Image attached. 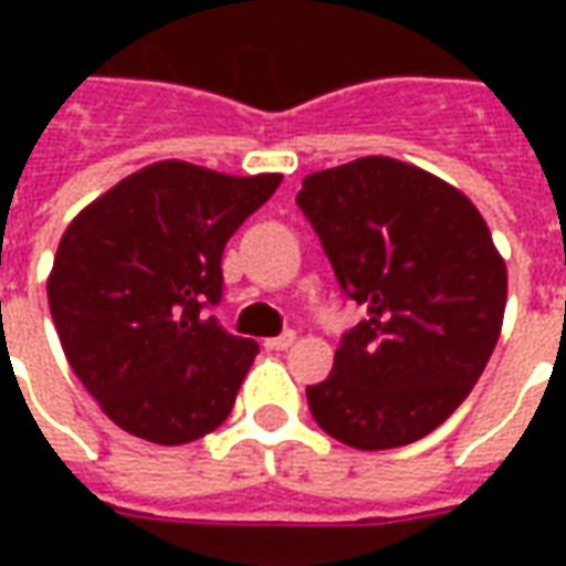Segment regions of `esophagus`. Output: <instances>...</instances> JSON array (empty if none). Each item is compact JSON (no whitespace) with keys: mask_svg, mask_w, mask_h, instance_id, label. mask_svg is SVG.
<instances>
[{"mask_svg":"<svg viewBox=\"0 0 566 566\" xmlns=\"http://www.w3.org/2000/svg\"><path fill=\"white\" fill-rule=\"evenodd\" d=\"M296 343V333L294 331H284L282 336H272V339H266V348H270V352H287V348H291V345Z\"/></svg>","mask_w":566,"mask_h":566,"instance_id":"esophagus-1","label":"esophagus"}]
</instances>
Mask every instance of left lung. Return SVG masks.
Segmentation results:
<instances>
[{"label": "left lung", "instance_id": "left-lung-1", "mask_svg": "<svg viewBox=\"0 0 566 566\" xmlns=\"http://www.w3.org/2000/svg\"><path fill=\"white\" fill-rule=\"evenodd\" d=\"M296 206L345 296L367 306L331 376L306 388L312 418L360 451L427 437L473 391L503 327L506 263L485 218L391 157L306 175Z\"/></svg>", "mask_w": 566, "mask_h": 566}]
</instances>
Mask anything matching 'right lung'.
<instances>
[{"label": "right lung", "mask_w": 566, "mask_h": 566, "mask_svg": "<svg viewBox=\"0 0 566 566\" xmlns=\"http://www.w3.org/2000/svg\"><path fill=\"white\" fill-rule=\"evenodd\" d=\"M282 175L150 163L93 199L56 248L48 303L72 373L133 437L181 446L221 427L258 343L206 308L223 294L227 239Z\"/></svg>", "instance_id": "right-lung-1"}]
</instances>
